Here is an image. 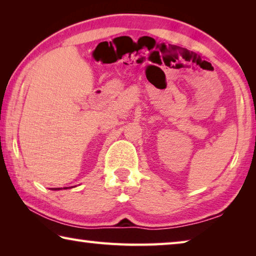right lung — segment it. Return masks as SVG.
I'll use <instances>...</instances> for the list:
<instances>
[{
  "label": "right lung",
  "instance_id": "obj_1",
  "mask_svg": "<svg viewBox=\"0 0 256 256\" xmlns=\"http://www.w3.org/2000/svg\"><path fill=\"white\" fill-rule=\"evenodd\" d=\"M55 190H60V188H55Z\"/></svg>",
  "mask_w": 256,
  "mask_h": 256
}]
</instances>
